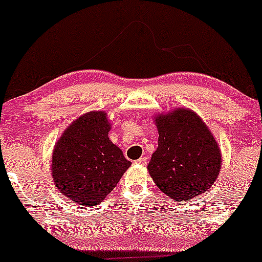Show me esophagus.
I'll return each instance as SVG.
<instances>
[{"mask_svg":"<svg viewBox=\"0 0 262 262\" xmlns=\"http://www.w3.org/2000/svg\"><path fill=\"white\" fill-rule=\"evenodd\" d=\"M137 163L140 166H146L147 165V159L146 157H140L139 160H137Z\"/></svg>","mask_w":262,"mask_h":262,"instance_id":"34e87169","label":"esophagus"}]
</instances>
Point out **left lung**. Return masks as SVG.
I'll return each mask as SVG.
<instances>
[{"mask_svg":"<svg viewBox=\"0 0 262 262\" xmlns=\"http://www.w3.org/2000/svg\"><path fill=\"white\" fill-rule=\"evenodd\" d=\"M159 147L147 165L156 187L176 201L190 200L212 187L221 169L219 144L194 111L157 115Z\"/></svg>","mask_w":262,"mask_h":262,"instance_id":"left-lung-1","label":"left lung"}]
</instances>
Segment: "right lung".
I'll return each instance as SVG.
<instances>
[{
	"label": "right lung",
	"instance_id": "add662e5",
	"mask_svg": "<svg viewBox=\"0 0 262 262\" xmlns=\"http://www.w3.org/2000/svg\"><path fill=\"white\" fill-rule=\"evenodd\" d=\"M103 111L80 116L63 132L52 152V178L69 200L95 206L116 188L130 161L110 140Z\"/></svg>",
	"mask_w": 262,
	"mask_h": 262
}]
</instances>
